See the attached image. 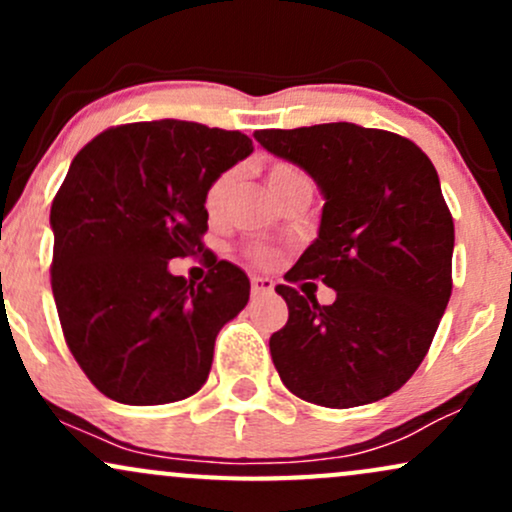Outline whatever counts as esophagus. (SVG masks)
<instances>
[{"instance_id": "obj_1", "label": "esophagus", "mask_w": 512, "mask_h": 512, "mask_svg": "<svg viewBox=\"0 0 512 512\" xmlns=\"http://www.w3.org/2000/svg\"><path fill=\"white\" fill-rule=\"evenodd\" d=\"M274 293V281L267 276H252V296H269Z\"/></svg>"}]
</instances>
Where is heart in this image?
<instances>
[{
    "label": "heart",
    "mask_w": 512,
    "mask_h": 512,
    "mask_svg": "<svg viewBox=\"0 0 512 512\" xmlns=\"http://www.w3.org/2000/svg\"><path fill=\"white\" fill-rule=\"evenodd\" d=\"M301 182H308V178H305L301 170L293 168L291 163H274L267 170V185L276 199L284 195V192H289L291 187L301 185ZM233 185H236V170H226L207 187V192H204V211H207L209 219H219L223 214L228 197L233 192ZM255 257L260 262L272 260V255L264 250H257Z\"/></svg>",
    "instance_id": "obj_1"
}]
</instances>
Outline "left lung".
I'll use <instances>...</instances> for the list:
<instances>
[{
	"label": "left lung",
	"instance_id": "obj_1",
	"mask_svg": "<svg viewBox=\"0 0 512 512\" xmlns=\"http://www.w3.org/2000/svg\"><path fill=\"white\" fill-rule=\"evenodd\" d=\"M255 139L303 168L325 199L317 238L286 276L337 291L320 305L276 286L289 305L269 339L281 383L332 409L392 395L424 361L452 293L455 226L431 158L354 122L260 129Z\"/></svg>",
	"mask_w": 512,
	"mask_h": 512
}]
</instances>
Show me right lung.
Returning <instances> with one entry per match:
<instances>
[{
    "label": "right lung",
    "instance_id": "add662e5",
    "mask_svg": "<svg viewBox=\"0 0 512 512\" xmlns=\"http://www.w3.org/2000/svg\"><path fill=\"white\" fill-rule=\"evenodd\" d=\"M250 154L240 132L154 120L105 129L74 156L50 209L52 296L69 351L105 397L149 407L207 383L250 279L211 252L202 284L168 262L204 250V192Z\"/></svg>",
    "mask_w": 512,
    "mask_h": 512
}]
</instances>
